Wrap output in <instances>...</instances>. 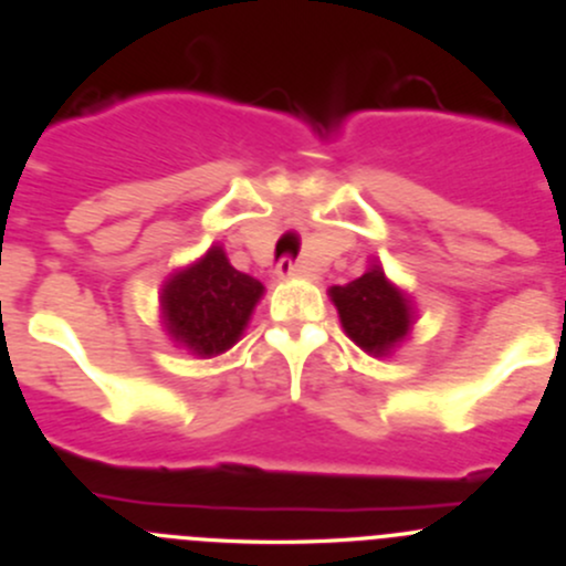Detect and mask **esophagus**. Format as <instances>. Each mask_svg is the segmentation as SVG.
I'll use <instances>...</instances> for the list:
<instances>
[{
	"label": "esophagus",
	"instance_id": "34e87169",
	"mask_svg": "<svg viewBox=\"0 0 566 566\" xmlns=\"http://www.w3.org/2000/svg\"><path fill=\"white\" fill-rule=\"evenodd\" d=\"M277 277H312V270L307 264H296L291 262V259H281L277 262Z\"/></svg>",
	"mask_w": 566,
	"mask_h": 566
}]
</instances>
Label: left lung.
I'll return each instance as SVG.
<instances>
[{"label":"left lung","instance_id":"1","mask_svg":"<svg viewBox=\"0 0 566 566\" xmlns=\"http://www.w3.org/2000/svg\"><path fill=\"white\" fill-rule=\"evenodd\" d=\"M328 296L336 304L344 334L370 357H389L416 323L410 296L389 281L376 259L357 281L331 285Z\"/></svg>","mask_w":566,"mask_h":566}]
</instances>
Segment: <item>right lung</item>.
I'll list each match as a JSON object with an SVG mask.
<instances>
[{
	"label": "right lung",
	"mask_w": 566,
	"mask_h": 566,
	"mask_svg": "<svg viewBox=\"0 0 566 566\" xmlns=\"http://www.w3.org/2000/svg\"><path fill=\"white\" fill-rule=\"evenodd\" d=\"M264 285L238 272L219 243L201 259L166 277L161 323L175 347L196 357H217L241 342Z\"/></svg>",
	"instance_id": "1"
}]
</instances>
